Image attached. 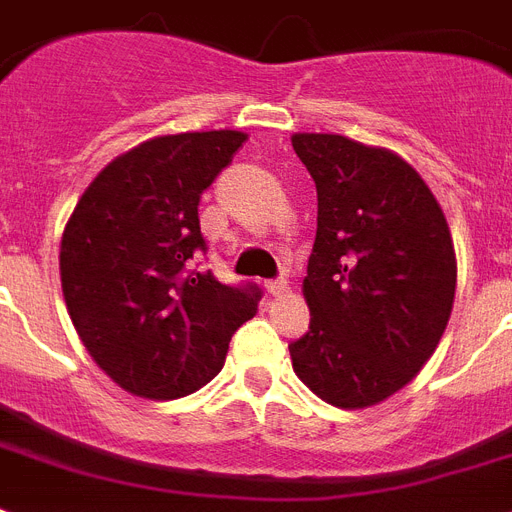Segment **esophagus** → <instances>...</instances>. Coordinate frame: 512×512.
Masks as SVG:
<instances>
[{
	"label": "esophagus",
	"instance_id": "esophagus-1",
	"mask_svg": "<svg viewBox=\"0 0 512 512\" xmlns=\"http://www.w3.org/2000/svg\"><path fill=\"white\" fill-rule=\"evenodd\" d=\"M265 289H268V294H273V297H281V294L289 292V281H286V278H270V281H265Z\"/></svg>",
	"mask_w": 512,
	"mask_h": 512
}]
</instances>
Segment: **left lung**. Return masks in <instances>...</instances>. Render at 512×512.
I'll return each instance as SVG.
<instances>
[{"mask_svg": "<svg viewBox=\"0 0 512 512\" xmlns=\"http://www.w3.org/2000/svg\"><path fill=\"white\" fill-rule=\"evenodd\" d=\"M318 189L307 260L310 331L289 344L294 373L336 407L400 392L442 339L455 299V247L423 178L389 149L294 134Z\"/></svg>", "mask_w": 512, "mask_h": 512, "instance_id": "8db88e82", "label": "left lung"}]
</instances>
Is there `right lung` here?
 <instances>
[{"instance_id":"obj_1","label":"right lung","mask_w":512,"mask_h":512,"mask_svg":"<svg viewBox=\"0 0 512 512\" xmlns=\"http://www.w3.org/2000/svg\"><path fill=\"white\" fill-rule=\"evenodd\" d=\"M247 136H157L112 160L78 199L60 247L62 294L94 363L126 392L176 400L218 376L228 342L257 313V284H220L199 197Z\"/></svg>"}]
</instances>
